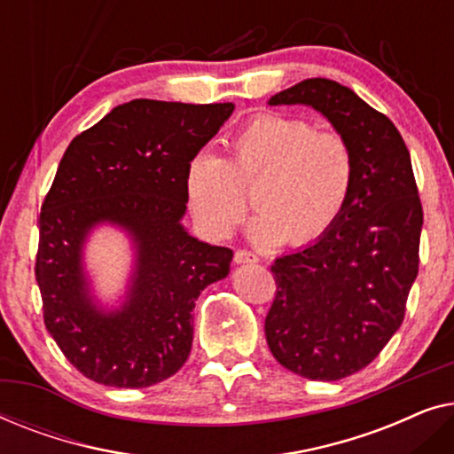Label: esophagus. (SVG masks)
<instances>
[{
  "label": "esophagus",
  "instance_id": "34e87169",
  "mask_svg": "<svg viewBox=\"0 0 454 454\" xmlns=\"http://www.w3.org/2000/svg\"><path fill=\"white\" fill-rule=\"evenodd\" d=\"M233 260L238 264H252V262H258V256H256V254L247 252V250H235Z\"/></svg>",
  "mask_w": 454,
  "mask_h": 454
}]
</instances>
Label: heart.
Here are the masks:
<instances>
[{
  "label": "heart",
  "instance_id": "heart-1",
  "mask_svg": "<svg viewBox=\"0 0 454 454\" xmlns=\"http://www.w3.org/2000/svg\"><path fill=\"white\" fill-rule=\"evenodd\" d=\"M357 177L351 142L309 120L260 114L227 140V157L200 153L185 167L192 213L215 238H229L244 223L254 190L258 215L250 235L260 244H308L345 213Z\"/></svg>",
  "mask_w": 454,
  "mask_h": 454
}]
</instances>
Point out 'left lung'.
Segmentation results:
<instances>
[{"label": "left lung", "instance_id": "8db88e82", "mask_svg": "<svg viewBox=\"0 0 454 454\" xmlns=\"http://www.w3.org/2000/svg\"><path fill=\"white\" fill-rule=\"evenodd\" d=\"M269 103L320 111L356 151L357 177L340 219L270 266L277 294L264 320L283 368L340 380L374 362L405 318L424 225L411 157L395 123L334 80H301Z\"/></svg>", "mask_w": 454, "mask_h": 454}]
</instances>
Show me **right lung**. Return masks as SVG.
<instances>
[{
  "label": "right lung",
  "instance_id": "right-lung-1",
  "mask_svg": "<svg viewBox=\"0 0 454 454\" xmlns=\"http://www.w3.org/2000/svg\"><path fill=\"white\" fill-rule=\"evenodd\" d=\"M233 103L134 98L117 105L66 148L39 216L35 275L49 334L78 372L105 387L145 388L185 364L192 309L207 285L229 275L233 252L185 231V167L233 114ZM98 222L133 235L129 300L105 313L82 269Z\"/></svg>",
  "mask_w": 454,
  "mask_h": 454
}]
</instances>
